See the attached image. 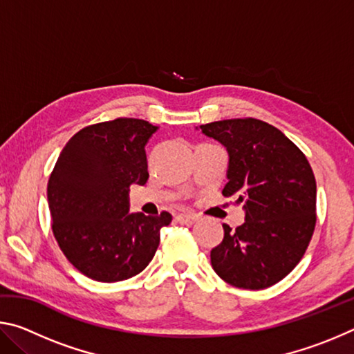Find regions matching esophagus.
<instances>
[{"instance_id":"34e87169","label":"esophagus","mask_w":354,"mask_h":354,"mask_svg":"<svg viewBox=\"0 0 354 354\" xmlns=\"http://www.w3.org/2000/svg\"><path fill=\"white\" fill-rule=\"evenodd\" d=\"M196 220H198V217H196V215H194V214H179V215H176V221H178V223H181V225H194Z\"/></svg>"}]
</instances>
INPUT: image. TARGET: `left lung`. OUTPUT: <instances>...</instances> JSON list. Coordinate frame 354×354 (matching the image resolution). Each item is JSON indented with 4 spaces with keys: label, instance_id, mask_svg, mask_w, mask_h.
Wrapping results in <instances>:
<instances>
[{
    "label": "left lung",
    "instance_id": "1",
    "mask_svg": "<svg viewBox=\"0 0 354 354\" xmlns=\"http://www.w3.org/2000/svg\"><path fill=\"white\" fill-rule=\"evenodd\" d=\"M227 151L223 194L242 205L245 223L211 251L221 279L259 290L287 277L301 259L315 227L317 185L306 156L278 128L256 118L201 124Z\"/></svg>",
    "mask_w": 354,
    "mask_h": 354
}]
</instances>
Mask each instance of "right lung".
<instances>
[{"mask_svg":"<svg viewBox=\"0 0 354 354\" xmlns=\"http://www.w3.org/2000/svg\"><path fill=\"white\" fill-rule=\"evenodd\" d=\"M159 127L117 118L67 142L48 181L53 232L67 259L100 283L139 274L171 215L129 214V185L148 181L145 145Z\"/></svg>","mask_w":354,"mask_h":354,"instance_id":"right-lung-1","label":"right lung"}]
</instances>
